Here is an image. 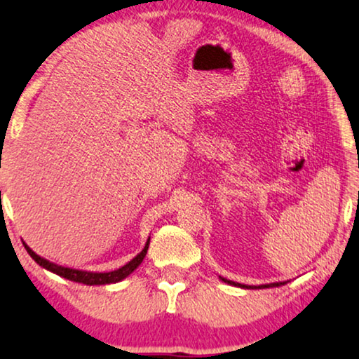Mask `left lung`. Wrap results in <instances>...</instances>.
<instances>
[{
	"mask_svg": "<svg viewBox=\"0 0 359 359\" xmlns=\"http://www.w3.org/2000/svg\"><path fill=\"white\" fill-rule=\"evenodd\" d=\"M219 278L224 281V283H229V285H233V287H240V288H247V290H257V288H275V287H281V285H287L288 281H275V283H266V285H242V283H237V281H232V280H226L224 276H219Z\"/></svg>",
	"mask_w": 359,
	"mask_h": 359,
	"instance_id": "8db88e82",
	"label": "left lung"
}]
</instances>
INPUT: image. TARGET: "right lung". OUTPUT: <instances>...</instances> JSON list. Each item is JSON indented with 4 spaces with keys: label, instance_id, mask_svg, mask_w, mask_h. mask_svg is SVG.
<instances>
[{
    "label": "right lung",
    "instance_id": "obj_1",
    "mask_svg": "<svg viewBox=\"0 0 359 359\" xmlns=\"http://www.w3.org/2000/svg\"><path fill=\"white\" fill-rule=\"evenodd\" d=\"M149 242H151V237L147 238V242H146V245H144L142 252L137 253V255H135L129 263H126L124 266H121V269L112 270V271H86V270L69 269V266L57 265V263H53V262L46 260V258L39 257L38 253L31 250V248L25 242H22V245H25L26 252L29 253L31 258H33V260L38 263L39 266H43V269L51 271V273H56V275L62 276V278H66V280H71V281H76V283H84V285H89V287H93V285L117 283V281H122L124 278H127V276L133 273V271L137 269L140 263H142L144 257H146V253H147Z\"/></svg>",
    "mask_w": 359,
    "mask_h": 359
}]
</instances>
